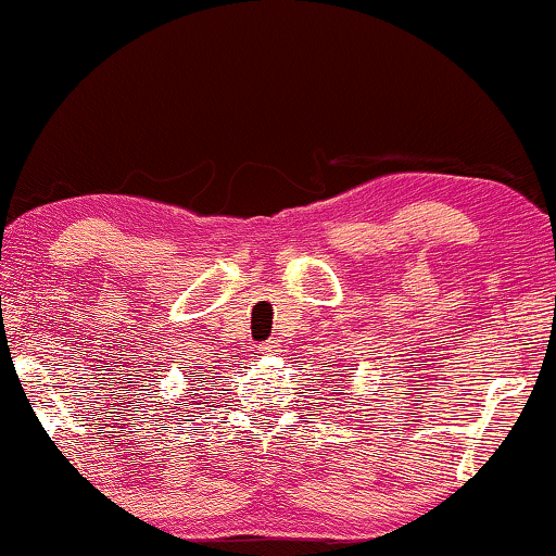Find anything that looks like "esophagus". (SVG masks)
Instances as JSON below:
<instances>
[{"label":"esophagus","mask_w":556,"mask_h":556,"mask_svg":"<svg viewBox=\"0 0 556 556\" xmlns=\"http://www.w3.org/2000/svg\"><path fill=\"white\" fill-rule=\"evenodd\" d=\"M279 349V343L277 341H266V343H262V346H258V351H262V354H274V351Z\"/></svg>","instance_id":"34e87169"}]
</instances>
